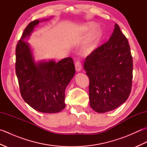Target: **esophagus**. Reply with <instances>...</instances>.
Here are the masks:
<instances>
[{"mask_svg":"<svg viewBox=\"0 0 147 147\" xmlns=\"http://www.w3.org/2000/svg\"><path fill=\"white\" fill-rule=\"evenodd\" d=\"M75 69L77 72H79L82 69V64L79 61H77L75 63Z\"/></svg>","mask_w":147,"mask_h":147,"instance_id":"obj_1","label":"esophagus"}]
</instances>
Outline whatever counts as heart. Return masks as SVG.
<instances>
[{
    "label": "heart",
    "instance_id": "b5f03b06",
    "mask_svg": "<svg viewBox=\"0 0 147 147\" xmlns=\"http://www.w3.org/2000/svg\"><path fill=\"white\" fill-rule=\"evenodd\" d=\"M96 25L94 23H88L85 25V26L83 28V30L85 31H88V32H90L95 28ZM101 32L100 30L96 31L95 33L93 34L92 38H90L88 42H87L85 46L83 48V52L85 54H90V53H92L94 50L95 49L96 45H97L98 40L100 36Z\"/></svg>",
    "mask_w": 147,
    "mask_h": 147
}]
</instances>
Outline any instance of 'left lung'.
<instances>
[{
	"instance_id": "1",
	"label": "left lung",
	"mask_w": 147,
	"mask_h": 147,
	"mask_svg": "<svg viewBox=\"0 0 147 147\" xmlns=\"http://www.w3.org/2000/svg\"><path fill=\"white\" fill-rule=\"evenodd\" d=\"M83 67L90 80V105L95 111L114 110L129 97L133 59L127 39L117 24L109 41L86 57Z\"/></svg>"
}]
</instances>
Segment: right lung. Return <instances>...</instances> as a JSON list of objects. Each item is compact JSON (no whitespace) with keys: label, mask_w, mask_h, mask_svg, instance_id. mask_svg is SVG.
Here are the masks:
<instances>
[{"label":"right lung","mask_w":147,"mask_h":147,"mask_svg":"<svg viewBox=\"0 0 147 147\" xmlns=\"http://www.w3.org/2000/svg\"><path fill=\"white\" fill-rule=\"evenodd\" d=\"M38 20L28 24L16 48V74L22 98L35 110L44 113H57L65 106V89L75 73L73 59L59 61H34L29 44L24 39L29 36Z\"/></svg>","instance_id":"1"}]
</instances>
